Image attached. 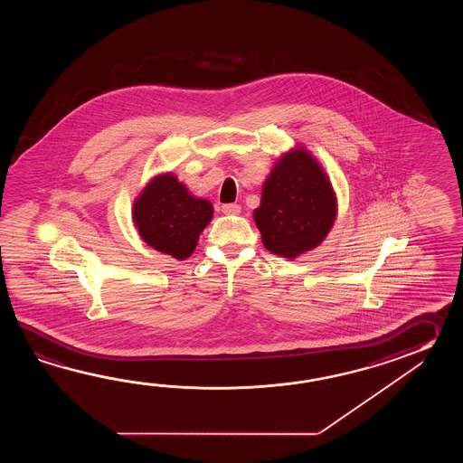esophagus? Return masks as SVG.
<instances>
[{
	"label": "esophagus",
	"instance_id": "1",
	"mask_svg": "<svg viewBox=\"0 0 463 463\" xmlns=\"http://www.w3.org/2000/svg\"><path fill=\"white\" fill-rule=\"evenodd\" d=\"M222 212L225 215H238L241 212V207L236 203H225V205H222Z\"/></svg>",
	"mask_w": 463,
	"mask_h": 463
}]
</instances>
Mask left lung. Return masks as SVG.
I'll use <instances>...</instances> for the list:
<instances>
[{"mask_svg":"<svg viewBox=\"0 0 463 463\" xmlns=\"http://www.w3.org/2000/svg\"><path fill=\"white\" fill-rule=\"evenodd\" d=\"M335 215L337 198L331 180L301 146L278 158L253 212L266 250L289 260L321 245Z\"/></svg>","mask_w":463,"mask_h":463,"instance_id":"1","label":"left lung"}]
</instances>
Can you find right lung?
Segmentation results:
<instances>
[{
  "label": "right lung",
  "mask_w": 463,
  "mask_h": 463,
  "mask_svg": "<svg viewBox=\"0 0 463 463\" xmlns=\"http://www.w3.org/2000/svg\"><path fill=\"white\" fill-rule=\"evenodd\" d=\"M213 218V205L192 195L174 174L148 180L132 207L138 235L154 250L177 260L194 253L200 233Z\"/></svg>",
  "instance_id": "1"
}]
</instances>
